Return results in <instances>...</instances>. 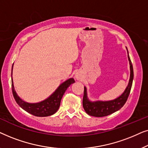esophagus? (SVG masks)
I'll return each instance as SVG.
<instances>
[{"label":"esophagus","instance_id":"1","mask_svg":"<svg viewBox=\"0 0 148 148\" xmlns=\"http://www.w3.org/2000/svg\"><path fill=\"white\" fill-rule=\"evenodd\" d=\"M75 77H76V79H79L80 78V77H79V75H75Z\"/></svg>","mask_w":148,"mask_h":148}]
</instances>
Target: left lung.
Here are the masks:
<instances>
[{
    "label": "left lung",
    "instance_id": "8db88e82",
    "mask_svg": "<svg viewBox=\"0 0 148 148\" xmlns=\"http://www.w3.org/2000/svg\"><path fill=\"white\" fill-rule=\"evenodd\" d=\"M128 52V50H127ZM128 59L130 64V79H129V84L125 92L118 98L114 100L110 101H96L92 102L89 100L87 96V90L84 87V94L83 98V107L87 114L90 116L96 117H102L108 116L109 114H112L113 112L120 110L124 104L126 103L127 98L130 94L131 86L133 79V69L132 62L131 61L128 53Z\"/></svg>",
    "mask_w": 148,
    "mask_h": 148
}]
</instances>
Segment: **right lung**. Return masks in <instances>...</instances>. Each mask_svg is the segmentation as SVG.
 <instances>
[{
  "mask_svg": "<svg viewBox=\"0 0 148 148\" xmlns=\"http://www.w3.org/2000/svg\"><path fill=\"white\" fill-rule=\"evenodd\" d=\"M13 71V68H12ZM12 77V72H11ZM12 79V92L13 97L18 105L26 112L36 116H48L54 114L58 110L60 104L62 97L71 84L75 83L73 78H70L60 85L55 92L47 99L38 103H28L19 98L14 89L13 78Z\"/></svg>",
  "mask_w": 148,
  "mask_h": 148,
  "instance_id": "1",
  "label": "right lung"
}]
</instances>
